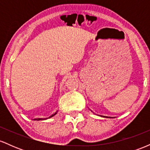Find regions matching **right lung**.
<instances>
[{"label": "right lung", "mask_w": 150, "mask_h": 150, "mask_svg": "<svg viewBox=\"0 0 150 150\" xmlns=\"http://www.w3.org/2000/svg\"><path fill=\"white\" fill-rule=\"evenodd\" d=\"M56 113H57V111H56V113H53V114H52V115H51V116H50V117H49V118H51V117H53V116H55V115H56Z\"/></svg>", "instance_id": "add662e5"}]
</instances>
